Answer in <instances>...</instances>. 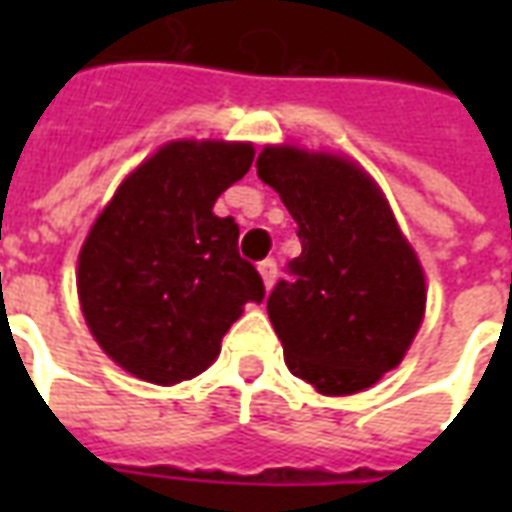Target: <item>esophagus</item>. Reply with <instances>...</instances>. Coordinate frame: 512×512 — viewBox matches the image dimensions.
Instances as JSON below:
<instances>
[{
	"instance_id": "obj_1",
	"label": "esophagus",
	"mask_w": 512,
	"mask_h": 512,
	"mask_svg": "<svg viewBox=\"0 0 512 512\" xmlns=\"http://www.w3.org/2000/svg\"><path fill=\"white\" fill-rule=\"evenodd\" d=\"M257 271H260V277H263V285H266V290L274 288V282H277V260H263L260 266H257Z\"/></svg>"
}]
</instances>
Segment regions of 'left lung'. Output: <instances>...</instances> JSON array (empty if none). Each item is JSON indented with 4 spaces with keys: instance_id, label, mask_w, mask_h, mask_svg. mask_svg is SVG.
<instances>
[{
    "instance_id": "1",
    "label": "left lung",
    "mask_w": 512,
    "mask_h": 512,
    "mask_svg": "<svg viewBox=\"0 0 512 512\" xmlns=\"http://www.w3.org/2000/svg\"><path fill=\"white\" fill-rule=\"evenodd\" d=\"M257 175L299 224L301 255L268 296L288 370L354 395L400 365L425 315V274L376 180L354 161L266 147Z\"/></svg>"
}]
</instances>
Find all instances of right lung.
Masks as SVG:
<instances>
[{
  "label": "right lung",
  "instance_id": "1",
  "mask_svg": "<svg viewBox=\"0 0 512 512\" xmlns=\"http://www.w3.org/2000/svg\"><path fill=\"white\" fill-rule=\"evenodd\" d=\"M246 142H169L128 175L79 252V301L95 343L131 376H200L244 304L266 288L213 202L252 167Z\"/></svg>",
  "mask_w": 512,
  "mask_h": 512
}]
</instances>
